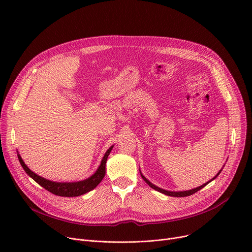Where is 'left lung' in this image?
Masks as SVG:
<instances>
[{
	"label": "left lung",
	"instance_id": "left-lung-1",
	"mask_svg": "<svg viewBox=\"0 0 252 252\" xmlns=\"http://www.w3.org/2000/svg\"><path fill=\"white\" fill-rule=\"evenodd\" d=\"M220 171H221V169L219 171L218 175H217L213 180H215V179L220 175ZM141 176H142L143 180H144L145 182H146L152 189H154V190H156V191H158V192H160V193H162V194H165V195H167V196H173V197H186V196H190V195H192V194L196 193L197 191H199V190H200V189H202L203 187H205L208 183H210L211 181H213V180H210L209 182H207V183H205V184L201 185V186L197 187V188H195V189H192V190H188V191H180V192H174V191H166V190H164V189H161V188H159V187H157V186H155V185H153L150 181H148L146 178H145L142 174H141Z\"/></svg>",
	"mask_w": 252,
	"mask_h": 252
}]
</instances>
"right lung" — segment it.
Wrapping results in <instances>:
<instances>
[{
  "label": "right lung",
  "instance_id": "obj_1",
  "mask_svg": "<svg viewBox=\"0 0 252 252\" xmlns=\"http://www.w3.org/2000/svg\"><path fill=\"white\" fill-rule=\"evenodd\" d=\"M112 148H113V146H111L107 151H106L103 159L101 161V164L94 175L84 181L74 182V183H57V182H52V181H49L42 177H39L36 174H34L33 171H32L28 166H26V164L24 163V161L22 160V158L19 154L17 156H18V159H19L21 166L25 170V173L28 174L31 178H32L39 185V186H42L49 192L55 194V195H58V196L75 197V196H81L83 194L90 192L91 190L96 188L100 184V182L105 177L106 161H107L108 155L110 154Z\"/></svg>",
  "mask_w": 252,
  "mask_h": 252
}]
</instances>
